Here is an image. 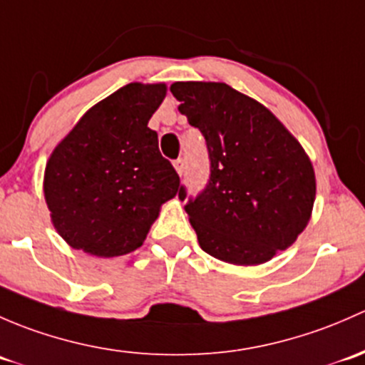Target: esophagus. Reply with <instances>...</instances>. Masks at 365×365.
Segmentation results:
<instances>
[{"instance_id": "esophagus-1", "label": "esophagus", "mask_w": 365, "mask_h": 365, "mask_svg": "<svg viewBox=\"0 0 365 365\" xmlns=\"http://www.w3.org/2000/svg\"><path fill=\"white\" fill-rule=\"evenodd\" d=\"M174 168H175V172H178L179 175H182V172H184V160H182V158H178V160H174Z\"/></svg>"}]
</instances>
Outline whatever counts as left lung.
<instances>
[{
    "mask_svg": "<svg viewBox=\"0 0 365 365\" xmlns=\"http://www.w3.org/2000/svg\"><path fill=\"white\" fill-rule=\"evenodd\" d=\"M170 91L209 151V182L184 205L198 244L228 264L269 262L311 217L317 181L306 151L269 108L223 82H174Z\"/></svg>",
    "mask_w": 365,
    "mask_h": 365,
    "instance_id": "8db88e82",
    "label": "left lung"
}]
</instances>
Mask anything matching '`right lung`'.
Here are the masks:
<instances>
[{
	"label": "right lung",
	"mask_w": 365,
	"mask_h": 365,
	"mask_svg": "<svg viewBox=\"0 0 365 365\" xmlns=\"http://www.w3.org/2000/svg\"><path fill=\"white\" fill-rule=\"evenodd\" d=\"M165 84L131 82L89 108L56 145L43 195L58 234L73 250L121 257L142 246L179 175L148 126Z\"/></svg>",
	"instance_id": "right-lung-1"
}]
</instances>
